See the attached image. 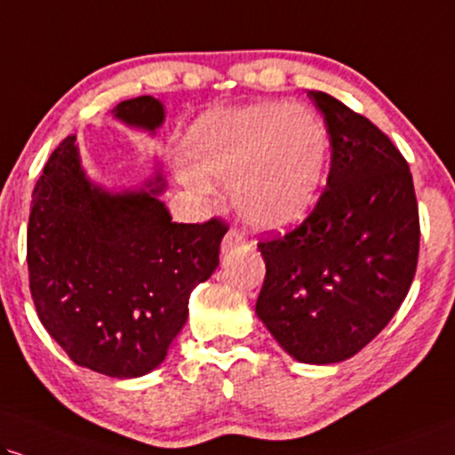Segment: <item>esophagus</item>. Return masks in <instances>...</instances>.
Here are the masks:
<instances>
[{"label":"esophagus","instance_id":"esophagus-1","mask_svg":"<svg viewBox=\"0 0 455 455\" xmlns=\"http://www.w3.org/2000/svg\"><path fill=\"white\" fill-rule=\"evenodd\" d=\"M244 244H246V236H244V234L240 232V229H236V228H229L226 236H223L221 251H223V253H229V251L240 249V246H244Z\"/></svg>","mask_w":455,"mask_h":455}]
</instances>
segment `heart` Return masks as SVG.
<instances>
[{"label": "heart", "mask_w": 455, "mask_h": 455, "mask_svg": "<svg viewBox=\"0 0 455 455\" xmlns=\"http://www.w3.org/2000/svg\"><path fill=\"white\" fill-rule=\"evenodd\" d=\"M183 149L189 164L183 179L194 189L206 192V177L229 183L246 221L283 229L299 223L316 202L329 137L310 109L270 100L200 117Z\"/></svg>", "instance_id": "b5f03b06"}]
</instances>
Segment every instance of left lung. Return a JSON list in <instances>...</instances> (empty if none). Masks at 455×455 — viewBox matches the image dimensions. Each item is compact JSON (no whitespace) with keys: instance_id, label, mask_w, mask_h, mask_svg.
I'll use <instances>...</instances> for the list:
<instances>
[{"instance_id":"8db88e82","label":"left lung","mask_w":455,"mask_h":455,"mask_svg":"<svg viewBox=\"0 0 455 455\" xmlns=\"http://www.w3.org/2000/svg\"><path fill=\"white\" fill-rule=\"evenodd\" d=\"M327 185L299 226L257 243L266 278L255 312L291 356H355L399 310L416 276L419 215L407 160L371 120L327 92Z\"/></svg>"}]
</instances>
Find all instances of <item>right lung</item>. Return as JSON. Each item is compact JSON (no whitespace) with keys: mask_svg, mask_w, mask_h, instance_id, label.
<instances>
[{"mask_svg":"<svg viewBox=\"0 0 455 455\" xmlns=\"http://www.w3.org/2000/svg\"><path fill=\"white\" fill-rule=\"evenodd\" d=\"M116 117L154 131L164 109L137 97ZM148 188L116 196L94 188L67 137L33 189L27 266L39 321L73 363L109 378H139L164 361L228 232L221 217L171 221L158 200L162 177Z\"/></svg>","mask_w":455,"mask_h":455,"instance_id":"add662e5","label":"right lung"}]
</instances>
